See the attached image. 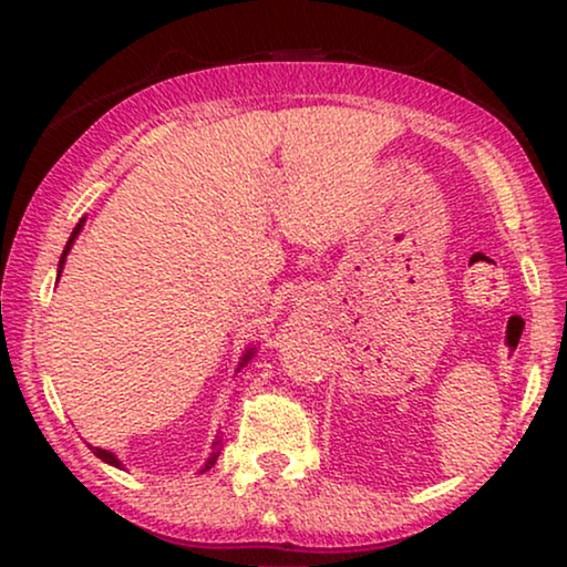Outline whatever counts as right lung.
<instances>
[{
	"label": "right lung",
	"mask_w": 567,
	"mask_h": 567,
	"mask_svg": "<svg viewBox=\"0 0 567 567\" xmlns=\"http://www.w3.org/2000/svg\"><path fill=\"white\" fill-rule=\"evenodd\" d=\"M80 229H82V221L76 224L74 231H72V237H69V243H66V247H64V252H61V260H59V276H61V268H64V258H66V255H69V250H72V243H74V237L80 235ZM250 355H252V353H247V355H245V361L250 359ZM90 449H92V454L100 456V460H103V462L113 464V467H121V462L115 460V456H113L111 452H105V449H97V446H90ZM219 452H221V441H214V452H212V456H208L206 467L200 470V472H206V470H212V467H214V464H216V456H219Z\"/></svg>",
	"instance_id": "right-lung-1"
}]
</instances>
